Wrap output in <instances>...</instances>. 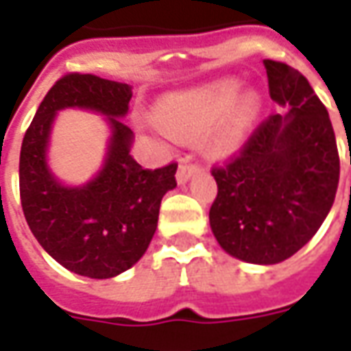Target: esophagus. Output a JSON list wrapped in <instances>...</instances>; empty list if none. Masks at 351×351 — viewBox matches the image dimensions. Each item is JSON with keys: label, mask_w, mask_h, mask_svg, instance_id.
Wrapping results in <instances>:
<instances>
[{"label": "esophagus", "mask_w": 351, "mask_h": 351, "mask_svg": "<svg viewBox=\"0 0 351 351\" xmlns=\"http://www.w3.org/2000/svg\"><path fill=\"white\" fill-rule=\"evenodd\" d=\"M195 173H197V165H191V163H188V160H182L180 167L176 171V182L186 184Z\"/></svg>", "instance_id": "34e87169"}]
</instances>
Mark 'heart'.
<instances>
[{"mask_svg": "<svg viewBox=\"0 0 351 351\" xmlns=\"http://www.w3.org/2000/svg\"><path fill=\"white\" fill-rule=\"evenodd\" d=\"M261 112L263 97L256 90L243 92L241 80L226 77L161 97L154 108V120L160 130L176 138L206 133V152L214 158H229L243 150Z\"/></svg>", "mask_w": 351, "mask_h": 351, "instance_id": "1", "label": "heart"}]
</instances>
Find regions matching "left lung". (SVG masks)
<instances>
[{"instance_id":"left-lung-1","label":"left lung","mask_w":351,"mask_h":351,"mask_svg":"<svg viewBox=\"0 0 351 351\" xmlns=\"http://www.w3.org/2000/svg\"><path fill=\"white\" fill-rule=\"evenodd\" d=\"M263 65L271 99L286 114L271 116L237 160L214 169L218 195L208 220L229 256L274 265L301 250L324 223L340 161L329 112L308 80L286 64Z\"/></svg>"}]
</instances>
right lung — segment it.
<instances>
[{
	"label": "right lung",
	"mask_w": 351,
	"mask_h": 351,
	"mask_svg": "<svg viewBox=\"0 0 351 351\" xmlns=\"http://www.w3.org/2000/svg\"><path fill=\"white\" fill-rule=\"evenodd\" d=\"M130 84L95 75H65L50 88L20 150V199L32 233L67 271L103 280L131 269L158 229L163 195L175 190L176 165L143 169L131 156ZM82 108L105 115L109 138L100 171L84 184L62 183L48 150L60 110Z\"/></svg>",
	"instance_id": "obj_1"
}]
</instances>
